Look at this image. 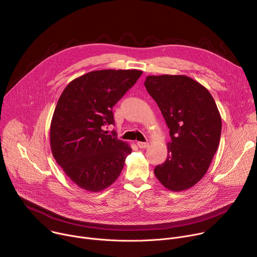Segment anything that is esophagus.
I'll return each instance as SVG.
<instances>
[{
	"instance_id": "1",
	"label": "esophagus",
	"mask_w": 257,
	"mask_h": 257,
	"mask_svg": "<svg viewBox=\"0 0 257 257\" xmlns=\"http://www.w3.org/2000/svg\"><path fill=\"white\" fill-rule=\"evenodd\" d=\"M137 145H138V148L139 149H146V148H149V142H141V141H138L137 142Z\"/></svg>"
}]
</instances>
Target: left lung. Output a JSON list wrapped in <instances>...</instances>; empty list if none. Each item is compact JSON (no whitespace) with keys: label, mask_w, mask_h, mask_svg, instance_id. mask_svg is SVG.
<instances>
[{"label":"left lung","mask_w":257,"mask_h":257,"mask_svg":"<svg viewBox=\"0 0 257 257\" xmlns=\"http://www.w3.org/2000/svg\"><path fill=\"white\" fill-rule=\"evenodd\" d=\"M144 85L171 136L166 162L155 168V175L171 191L186 190L209 168L221 138V115L209 91L188 76H148Z\"/></svg>","instance_id":"8db88e82"}]
</instances>
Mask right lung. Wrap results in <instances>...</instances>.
Returning a JSON list of instances; mask_svg holds the SVG:
<instances>
[{
    "instance_id": "right-lung-1",
    "label": "right lung",
    "mask_w": 257,
    "mask_h": 257,
    "mask_svg": "<svg viewBox=\"0 0 257 257\" xmlns=\"http://www.w3.org/2000/svg\"><path fill=\"white\" fill-rule=\"evenodd\" d=\"M139 70L92 71L71 81L53 115L50 141L53 156L80 188L97 192L121 174L130 146L108 135L103 126L115 124L113 106L141 76Z\"/></svg>"
}]
</instances>
